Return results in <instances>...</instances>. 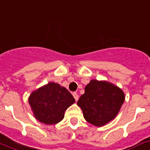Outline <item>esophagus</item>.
Masks as SVG:
<instances>
[{"instance_id":"obj_1","label":"esophagus","mask_w":150,"mask_h":150,"mask_svg":"<svg viewBox=\"0 0 150 150\" xmlns=\"http://www.w3.org/2000/svg\"><path fill=\"white\" fill-rule=\"evenodd\" d=\"M72 94H73V97L75 98V100L77 101V100H79V95H78V94H77V93H76V92H74Z\"/></svg>"}]
</instances>
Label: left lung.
<instances>
[{"mask_svg": "<svg viewBox=\"0 0 150 150\" xmlns=\"http://www.w3.org/2000/svg\"><path fill=\"white\" fill-rule=\"evenodd\" d=\"M124 94L118 87L107 81L91 80L77 104L82 109L87 121L97 127L108 124L115 117L124 104Z\"/></svg>", "mask_w": 150, "mask_h": 150, "instance_id": "8db88e82", "label": "left lung"}]
</instances>
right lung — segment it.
Here are the masks:
<instances>
[{"label":"right lung","instance_id":"add662e5","mask_svg":"<svg viewBox=\"0 0 150 150\" xmlns=\"http://www.w3.org/2000/svg\"><path fill=\"white\" fill-rule=\"evenodd\" d=\"M75 101L67 89L54 82L48 83L33 91L29 98L35 117L48 125L61 121L65 110Z\"/></svg>","mask_w":150,"mask_h":150}]
</instances>
